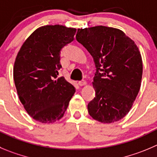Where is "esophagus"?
Masks as SVG:
<instances>
[{"mask_svg":"<svg viewBox=\"0 0 157 157\" xmlns=\"http://www.w3.org/2000/svg\"><path fill=\"white\" fill-rule=\"evenodd\" d=\"M78 85H79L80 86H85L87 85V82H86V81H85V80H82V81L78 82Z\"/></svg>","mask_w":157,"mask_h":157,"instance_id":"esophagus-1","label":"esophagus"}]
</instances>
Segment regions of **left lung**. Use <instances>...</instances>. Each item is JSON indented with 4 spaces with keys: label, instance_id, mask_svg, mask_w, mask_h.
Wrapping results in <instances>:
<instances>
[{
    "label": "left lung",
    "instance_id": "obj_1",
    "mask_svg": "<svg viewBox=\"0 0 157 157\" xmlns=\"http://www.w3.org/2000/svg\"><path fill=\"white\" fill-rule=\"evenodd\" d=\"M76 39L93 57L96 67L92 86L95 97L89 115L102 123L117 122L128 114L141 86L143 61L133 40L118 28H78Z\"/></svg>",
    "mask_w": 157,
    "mask_h": 157
}]
</instances>
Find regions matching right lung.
<instances>
[{"label": "right lung", "instance_id": "1", "mask_svg": "<svg viewBox=\"0 0 157 157\" xmlns=\"http://www.w3.org/2000/svg\"><path fill=\"white\" fill-rule=\"evenodd\" d=\"M76 29L64 25L37 28L25 40L14 62L13 76L19 99L28 114L42 123L62 119L75 92L59 77L60 52L74 40Z\"/></svg>", "mask_w": 157, "mask_h": 157}]
</instances>
